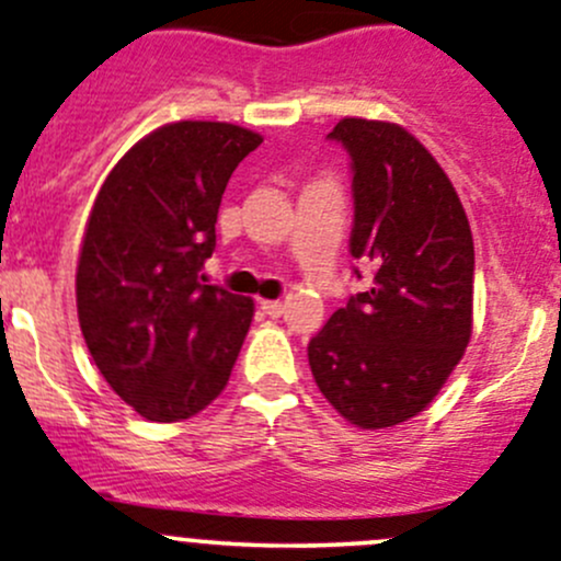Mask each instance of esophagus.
Masks as SVG:
<instances>
[{
    "instance_id": "obj_1",
    "label": "esophagus",
    "mask_w": 561,
    "mask_h": 561,
    "mask_svg": "<svg viewBox=\"0 0 561 561\" xmlns=\"http://www.w3.org/2000/svg\"><path fill=\"white\" fill-rule=\"evenodd\" d=\"M261 309L268 317H282V314H285V304H282V300H261Z\"/></svg>"
}]
</instances>
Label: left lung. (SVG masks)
<instances>
[{"instance_id":"1","label":"left lung","mask_w":561,"mask_h":561,"mask_svg":"<svg viewBox=\"0 0 561 561\" xmlns=\"http://www.w3.org/2000/svg\"><path fill=\"white\" fill-rule=\"evenodd\" d=\"M328 137L352 158L350 252L374 282L309 341V365L346 422L392 427L427 409L465 355L473 236L449 176L405 128L344 117Z\"/></svg>"}]
</instances>
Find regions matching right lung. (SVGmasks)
<instances>
[{
	"label": "right lung",
	"instance_id": "obj_1",
	"mask_svg": "<svg viewBox=\"0 0 561 561\" xmlns=\"http://www.w3.org/2000/svg\"><path fill=\"white\" fill-rule=\"evenodd\" d=\"M261 141L233 123H169L115 163L93 202L80 330L107 385L145 420H191L231 379L255 306L204 285L202 268L228 180Z\"/></svg>",
	"mask_w": 561,
	"mask_h": 561
}]
</instances>
